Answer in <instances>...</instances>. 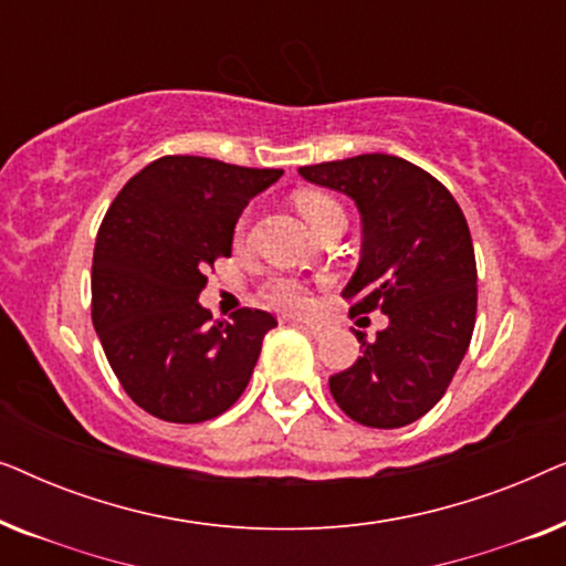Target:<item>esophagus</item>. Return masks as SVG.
Wrapping results in <instances>:
<instances>
[{"label": "esophagus", "mask_w": 566, "mask_h": 566, "mask_svg": "<svg viewBox=\"0 0 566 566\" xmlns=\"http://www.w3.org/2000/svg\"><path fill=\"white\" fill-rule=\"evenodd\" d=\"M291 324H296V327H301V329L308 332V335H314V337H319L322 332H324L322 324H316V322H306V319H291Z\"/></svg>", "instance_id": "34e87169"}]
</instances>
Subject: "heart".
Returning a JSON list of instances; mask_svg holds the SVG:
<instances>
[{
	"instance_id": "heart-1",
	"label": "heart",
	"mask_w": 566,
	"mask_h": 566,
	"mask_svg": "<svg viewBox=\"0 0 566 566\" xmlns=\"http://www.w3.org/2000/svg\"><path fill=\"white\" fill-rule=\"evenodd\" d=\"M296 208L298 213L304 216L308 229H314L322 219H327L329 213L343 211L337 206V200L329 196H322V192H298L296 196ZM244 231V221L239 223V234ZM262 296H265L268 304L275 308H285V312H304V308L312 304V296H308V289L296 277H270L262 289Z\"/></svg>"
}]
</instances>
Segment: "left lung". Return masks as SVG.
<instances>
[{"label":"left lung","mask_w":566,"mask_h":566,"mask_svg":"<svg viewBox=\"0 0 566 566\" xmlns=\"http://www.w3.org/2000/svg\"><path fill=\"white\" fill-rule=\"evenodd\" d=\"M306 182L345 192L363 221L360 262L343 296L350 314L389 316L363 355L329 378L350 420L405 428L443 397L476 322V260L469 223L436 177L391 154L301 167Z\"/></svg>","instance_id":"obj_1"}]
</instances>
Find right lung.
Wrapping results in <instances>:
<instances>
[{
    "label": "right lung",
    "mask_w": 566,
    "mask_h": 566,
    "mask_svg": "<svg viewBox=\"0 0 566 566\" xmlns=\"http://www.w3.org/2000/svg\"><path fill=\"white\" fill-rule=\"evenodd\" d=\"M283 169L161 157L130 177L99 223L92 324L130 399L167 422H206L242 397L275 316L198 304L206 270L231 254L247 203Z\"/></svg>",
    "instance_id": "1"
}]
</instances>
